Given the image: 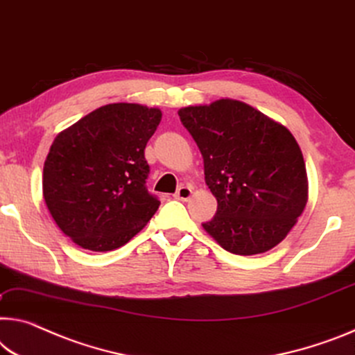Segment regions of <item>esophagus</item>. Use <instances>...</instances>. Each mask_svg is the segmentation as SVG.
I'll return each instance as SVG.
<instances>
[{
    "instance_id": "34e87169",
    "label": "esophagus",
    "mask_w": 355,
    "mask_h": 355,
    "mask_svg": "<svg viewBox=\"0 0 355 355\" xmlns=\"http://www.w3.org/2000/svg\"><path fill=\"white\" fill-rule=\"evenodd\" d=\"M192 193H193V190L190 189L189 185H181V187L178 189V192L174 193V198L181 200V201H187V200H190Z\"/></svg>"
}]
</instances>
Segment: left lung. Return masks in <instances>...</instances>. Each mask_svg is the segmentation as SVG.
Returning a JSON list of instances; mask_svg holds the SVG:
<instances>
[{"label": "left lung", "instance_id": "obj_1", "mask_svg": "<svg viewBox=\"0 0 355 355\" xmlns=\"http://www.w3.org/2000/svg\"><path fill=\"white\" fill-rule=\"evenodd\" d=\"M205 163L217 212L203 228L228 252L277 246L308 201L303 154L293 135L246 103L222 98L178 111Z\"/></svg>", "mask_w": 355, "mask_h": 355}]
</instances>
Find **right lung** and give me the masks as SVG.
I'll return each mask as SVG.
<instances>
[{
  "mask_svg": "<svg viewBox=\"0 0 355 355\" xmlns=\"http://www.w3.org/2000/svg\"><path fill=\"white\" fill-rule=\"evenodd\" d=\"M159 107L112 103L60 132L42 171V195L53 220L83 249L106 252L143 230L160 201L147 192V141Z\"/></svg>",
  "mask_w": 355,
  "mask_h": 355,
  "instance_id": "add662e5",
  "label": "right lung"
}]
</instances>
